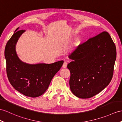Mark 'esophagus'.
<instances>
[{
  "label": "esophagus",
  "instance_id": "obj_1",
  "mask_svg": "<svg viewBox=\"0 0 122 122\" xmlns=\"http://www.w3.org/2000/svg\"><path fill=\"white\" fill-rule=\"evenodd\" d=\"M67 62H64V63L63 64V68H66L67 67Z\"/></svg>",
  "mask_w": 122,
  "mask_h": 122
}]
</instances>
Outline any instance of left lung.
<instances>
[{"label":"left lung","mask_w":122,"mask_h":122,"mask_svg":"<svg viewBox=\"0 0 122 122\" xmlns=\"http://www.w3.org/2000/svg\"><path fill=\"white\" fill-rule=\"evenodd\" d=\"M117 57L115 44L108 32L103 31L81 44L69 56V85L80 98H89L107 86L113 75Z\"/></svg>","instance_id":"left-lung-1"}]
</instances>
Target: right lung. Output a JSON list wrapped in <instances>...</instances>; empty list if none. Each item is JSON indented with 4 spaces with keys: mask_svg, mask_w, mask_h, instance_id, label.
<instances>
[{
    "mask_svg": "<svg viewBox=\"0 0 122 122\" xmlns=\"http://www.w3.org/2000/svg\"><path fill=\"white\" fill-rule=\"evenodd\" d=\"M18 29L5 47L7 76L11 85L20 93L27 97H37L42 95L48 88L53 76L63 66L64 61L34 65L22 61L16 54L15 46L25 30L17 31Z\"/></svg>",
    "mask_w": 122,
    "mask_h": 122,
    "instance_id": "right-lung-1",
    "label": "right lung"
}]
</instances>
